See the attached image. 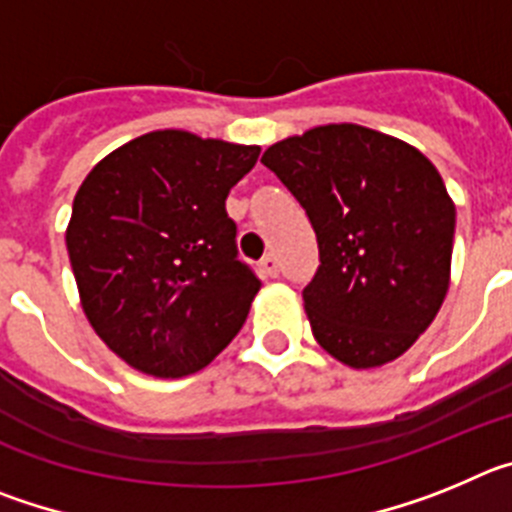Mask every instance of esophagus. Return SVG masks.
Returning a JSON list of instances; mask_svg holds the SVG:
<instances>
[{"label": "esophagus", "instance_id": "obj_1", "mask_svg": "<svg viewBox=\"0 0 512 512\" xmlns=\"http://www.w3.org/2000/svg\"><path fill=\"white\" fill-rule=\"evenodd\" d=\"M261 271H264L266 277H277L279 274V264H277V256H264V259H261Z\"/></svg>", "mask_w": 512, "mask_h": 512}]
</instances>
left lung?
Instances as JSON below:
<instances>
[{
  "label": "left lung",
  "instance_id": "8db88e82",
  "mask_svg": "<svg viewBox=\"0 0 512 512\" xmlns=\"http://www.w3.org/2000/svg\"><path fill=\"white\" fill-rule=\"evenodd\" d=\"M261 164L318 238V274L302 289L315 341L351 369L400 359L449 292L456 207L436 166L354 122L289 135Z\"/></svg>",
  "mask_w": 512,
  "mask_h": 512
}]
</instances>
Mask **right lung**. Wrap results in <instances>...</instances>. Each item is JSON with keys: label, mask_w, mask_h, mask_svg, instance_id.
I'll list each match as a JSON object with an SVG mask.
<instances>
[{"label": "right lung", "mask_w": 512, "mask_h": 512, "mask_svg": "<svg viewBox=\"0 0 512 512\" xmlns=\"http://www.w3.org/2000/svg\"><path fill=\"white\" fill-rule=\"evenodd\" d=\"M259 151L153 130L81 182L66 228L81 310L138 372H200L246 323L261 282L238 261L225 200Z\"/></svg>", "instance_id": "1"}]
</instances>
